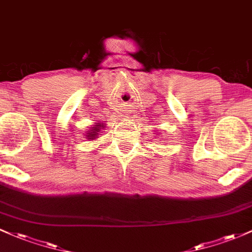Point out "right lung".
<instances>
[{
	"mask_svg": "<svg viewBox=\"0 0 252 252\" xmlns=\"http://www.w3.org/2000/svg\"><path fill=\"white\" fill-rule=\"evenodd\" d=\"M104 124L101 123H95L94 126H91V129L86 132V137H87V140H95L96 137L99 136V132H100L101 129H104Z\"/></svg>",
	"mask_w": 252,
	"mask_h": 252,
	"instance_id": "1",
	"label": "right lung"
}]
</instances>
